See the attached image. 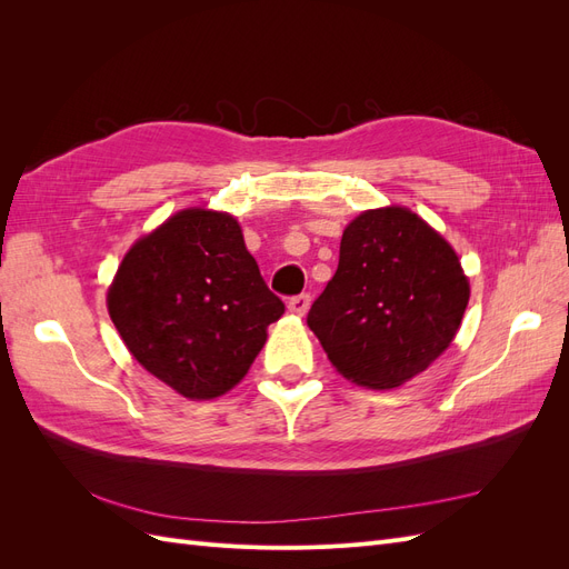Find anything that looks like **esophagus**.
Listing matches in <instances>:
<instances>
[{
    "instance_id": "34e87169",
    "label": "esophagus",
    "mask_w": 569,
    "mask_h": 569,
    "mask_svg": "<svg viewBox=\"0 0 569 569\" xmlns=\"http://www.w3.org/2000/svg\"><path fill=\"white\" fill-rule=\"evenodd\" d=\"M287 308H289V313H295V316H306V313H308V308H311V295L291 297V299H289V303H287Z\"/></svg>"
}]
</instances>
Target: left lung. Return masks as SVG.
<instances>
[{"label":"left lung","mask_w":569,"mask_h":569,"mask_svg":"<svg viewBox=\"0 0 569 569\" xmlns=\"http://www.w3.org/2000/svg\"><path fill=\"white\" fill-rule=\"evenodd\" d=\"M470 282L446 239L403 206L363 211L308 311L330 363L368 389H393L451 347Z\"/></svg>","instance_id":"8db88e82"}]
</instances>
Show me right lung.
Segmentation results:
<instances>
[{"instance_id": "1", "label": "right lung", "mask_w": 569, "mask_h": 569, "mask_svg": "<svg viewBox=\"0 0 569 569\" xmlns=\"http://www.w3.org/2000/svg\"><path fill=\"white\" fill-rule=\"evenodd\" d=\"M109 316L137 363L184 399L230 391L284 303L230 213L184 209L137 239L109 287Z\"/></svg>"}]
</instances>
